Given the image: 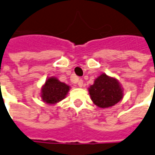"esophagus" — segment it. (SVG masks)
I'll use <instances>...</instances> for the list:
<instances>
[{"label": "esophagus", "instance_id": "obj_1", "mask_svg": "<svg viewBox=\"0 0 155 155\" xmlns=\"http://www.w3.org/2000/svg\"><path fill=\"white\" fill-rule=\"evenodd\" d=\"M78 85L79 87H83V81L82 79H79L78 81Z\"/></svg>", "mask_w": 155, "mask_h": 155}]
</instances>
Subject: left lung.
<instances>
[{
  "instance_id": "obj_1",
  "label": "left lung",
  "mask_w": 155,
  "mask_h": 155,
  "mask_svg": "<svg viewBox=\"0 0 155 155\" xmlns=\"http://www.w3.org/2000/svg\"><path fill=\"white\" fill-rule=\"evenodd\" d=\"M93 103L98 107L114 106L124 97V88L117 78L102 73L88 87Z\"/></svg>"
}]
</instances>
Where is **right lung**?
Segmentation results:
<instances>
[{
    "mask_svg": "<svg viewBox=\"0 0 155 155\" xmlns=\"http://www.w3.org/2000/svg\"><path fill=\"white\" fill-rule=\"evenodd\" d=\"M70 88L69 85L60 82L56 77H49L41 87L40 97L46 104H55L65 98Z\"/></svg>",
    "mask_w": 155,
    "mask_h": 155,
    "instance_id": "add662e5",
    "label": "right lung"
}]
</instances>
